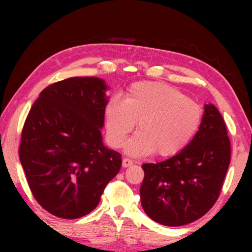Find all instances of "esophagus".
Masks as SVG:
<instances>
[{
    "instance_id": "esophagus-1",
    "label": "esophagus",
    "mask_w": 252,
    "mask_h": 252,
    "mask_svg": "<svg viewBox=\"0 0 252 252\" xmlns=\"http://www.w3.org/2000/svg\"><path fill=\"white\" fill-rule=\"evenodd\" d=\"M133 163H134L133 159L128 158V157H124L123 161H122V166H123L124 168H126V167H130Z\"/></svg>"
}]
</instances>
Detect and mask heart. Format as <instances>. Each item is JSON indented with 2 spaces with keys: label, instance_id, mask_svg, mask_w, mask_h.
Returning a JSON list of instances; mask_svg holds the SVG:
<instances>
[{
  "label": "heart",
  "instance_id": "heart-1",
  "mask_svg": "<svg viewBox=\"0 0 252 252\" xmlns=\"http://www.w3.org/2000/svg\"><path fill=\"white\" fill-rule=\"evenodd\" d=\"M107 140L123 146L138 122V130L126 145L128 154L144 156L155 151L169 157L182 151L199 131L202 108L183 91L157 81L135 83L124 100L111 96L103 108Z\"/></svg>",
  "mask_w": 252,
  "mask_h": 252
}]
</instances>
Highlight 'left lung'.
I'll use <instances>...</instances> for the list:
<instances>
[{
  "label": "left lung",
  "mask_w": 252,
  "mask_h": 252,
  "mask_svg": "<svg viewBox=\"0 0 252 252\" xmlns=\"http://www.w3.org/2000/svg\"><path fill=\"white\" fill-rule=\"evenodd\" d=\"M230 154L222 114L213 105H205L199 131L185 149L163 162L142 164L140 199L145 213L168 227L201 218L220 196Z\"/></svg>",
  "instance_id": "obj_1"
}]
</instances>
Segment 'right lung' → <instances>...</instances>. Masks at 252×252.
Here are the masks:
<instances>
[{
    "instance_id": "right-lung-1",
    "label": "right lung",
    "mask_w": 252,
    "mask_h": 252,
    "mask_svg": "<svg viewBox=\"0 0 252 252\" xmlns=\"http://www.w3.org/2000/svg\"><path fill=\"white\" fill-rule=\"evenodd\" d=\"M106 90L95 77L57 81L40 93L25 119L20 163L32 196L56 217L90 213L121 169L122 155L101 135Z\"/></svg>"
}]
</instances>
